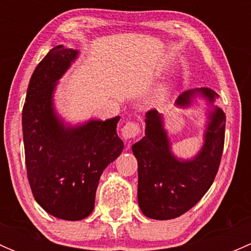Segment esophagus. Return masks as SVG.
<instances>
[{
  "label": "esophagus",
  "instance_id": "obj_1",
  "mask_svg": "<svg viewBox=\"0 0 251 251\" xmlns=\"http://www.w3.org/2000/svg\"><path fill=\"white\" fill-rule=\"evenodd\" d=\"M141 133V126L138 123L135 121H128L127 124L124 125V127L121 128V136H123L124 140H131V138H136L137 136H140Z\"/></svg>",
  "mask_w": 251,
  "mask_h": 251
}]
</instances>
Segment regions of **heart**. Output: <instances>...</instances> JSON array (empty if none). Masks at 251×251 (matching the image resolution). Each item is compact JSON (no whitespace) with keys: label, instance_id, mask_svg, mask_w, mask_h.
<instances>
[{"label":"heart","instance_id":"1","mask_svg":"<svg viewBox=\"0 0 251 251\" xmlns=\"http://www.w3.org/2000/svg\"><path fill=\"white\" fill-rule=\"evenodd\" d=\"M161 95H163V93H161Z\"/></svg>","mask_w":251,"mask_h":251}]
</instances>
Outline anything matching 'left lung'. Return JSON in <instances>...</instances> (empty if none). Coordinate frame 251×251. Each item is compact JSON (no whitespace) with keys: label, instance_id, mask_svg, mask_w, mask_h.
Returning a JSON list of instances; mask_svg holds the SVG:
<instances>
[{"label":"left lung","instance_id":"8db88e82","mask_svg":"<svg viewBox=\"0 0 251 251\" xmlns=\"http://www.w3.org/2000/svg\"><path fill=\"white\" fill-rule=\"evenodd\" d=\"M197 92L214 102L217 93L209 87L178 96L177 105H188ZM146 136L132 146L138 163V205L147 217L170 220L194 206L209 191L219 171L225 144L226 115L215 108L205 133V143L193 160L179 161L171 154L160 114H146Z\"/></svg>","mask_w":251,"mask_h":251}]
</instances>
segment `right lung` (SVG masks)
Wrapping results in <instances>:
<instances>
[{"label":"right lung","mask_w":251,"mask_h":251,"mask_svg":"<svg viewBox=\"0 0 251 251\" xmlns=\"http://www.w3.org/2000/svg\"><path fill=\"white\" fill-rule=\"evenodd\" d=\"M77 50L53 47L36 67L23 108L25 165L30 188L48 214L68 221L87 217L103 170L124 149L116 133L120 116L64 127L52 107L55 81Z\"/></svg>","instance_id":"add662e5"}]
</instances>
